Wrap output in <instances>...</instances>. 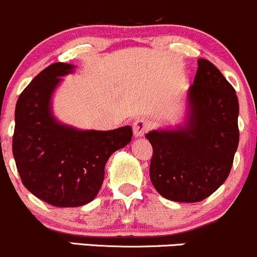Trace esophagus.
<instances>
[{
	"instance_id": "34e87169",
	"label": "esophagus",
	"mask_w": 257,
	"mask_h": 257,
	"mask_svg": "<svg viewBox=\"0 0 257 257\" xmlns=\"http://www.w3.org/2000/svg\"><path fill=\"white\" fill-rule=\"evenodd\" d=\"M151 128V123L144 117H138V119L134 122V135L135 137H142L144 136L148 130Z\"/></svg>"
}]
</instances>
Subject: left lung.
<instances>
[{
	"label": "left lung",
	"instance_id": "1",
	"mask_svg": "<svg viewBox=\"0 0 257 257\" xmlns=\"http://www.w3.org/2000/svg\"><path fill=\"white\" fill-rule=\"evenodd\" d=\"M238 115L232 85L211 62L198 59L183 123L146 135L153 147L149 175L157 192L172 201L197 203L217 191L238 148Z\"/></svg>",
	"mask_w": 257,
	"mask_h": 257
}]
</instances>
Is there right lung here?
Masks as SVG:
<instances>
[{"mask_svg":"<svg viewBox=\"0 0 257 257\" xmlns=\"http://www.w3.org/2000/svg\"><path fill=\"white\" fill-rule=\"evenodd\" d=\"M76 65L54 63L36 75L16 105L13 155L29 192L58 207H77L97 197L114 152L131 142L132 127L97 131L66 125L53 113L62 77Z\"/></svg>","mask_w":257,"mask_h":257,"instance_id":"add662e5","label":"right lung"}]
</instances>
